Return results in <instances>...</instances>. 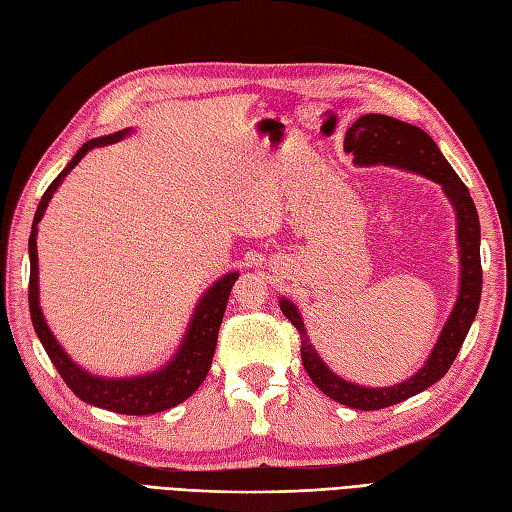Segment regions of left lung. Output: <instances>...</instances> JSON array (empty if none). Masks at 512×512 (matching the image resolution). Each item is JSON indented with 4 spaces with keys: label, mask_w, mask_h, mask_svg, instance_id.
<instances>
[{
    "label": "left lung",
    "mask_w": 512,
    "mask_h": 512,
    "mask_svg": "<svg viewBox=\"0 0 512 512\" xmlns=\"http://www.w3.org/2000/svg\"><path fill=\"white\" fill-rule=\"evenodd\" d=\"M344 149L355 153L357 166H396L409 173H417L441 186L443 194L454 207L456 214V240H458V257H461V277H458V296L445 320L443 329L435 348L430 350L413 376L391 387H365L350 383L346 378L337 376L326 365L318 350L309 342L303 316L290 298L281 296L279 307L283 316L290 320L300 333V357L316 387L333 398L339 404H346L350 409L359 411H378L385 406L398 404L415 393L435 385L439 378L445 376L454 363L458 350H461L471 322H474L480 292H482V268H480V220L476 205L471 201L465 183L454 173V168L439 151L437 142L432 140L424 129L411 123L393 119L387 114H363L352 123L346 131Z\"/></svg>",
    "instance_id": "1"
}]
</instances>
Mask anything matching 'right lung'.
Segmentation results:
<instances>
[{"label":"right lung","mask_w":512,"mask_h":512,"mask_svg":"<svg viewBox=\"0 0 512 512\" xmlns=\"http://www.w3.org/2000/svg\"><path fill=\"white\" fill-rule=\"evenodd\" d=\"M129 134H131V127L116 131V134H108V136L84 142L82 149L73 155V160L64 166L62 173L51 181V186L45 190L41 203L36 207L30 244H28L30 248V316H32L34 331L38 339H41V344L49 355L51 363L56 365L62 381L69 385V389L77 398L112 413L153 415L166 409H173V406L188 400L205 381L209 368H212V359H214L216 342H218V329H220L222 316H225L231 287L240 274L229 272L225 277H220L216 283H212V287H207L205 294L194 307L186 335H183L177 352L170 357L166 365H162V368L155 372L129 376V378L125 376L106 378V376L90 374L84 368H80V365H77L58 344L54 333H51L47 320L43 316L41 300H38L36 235H38V222H41V218L45 216V209L51 201V196L56 194L64 177H67L71 170L80 164V160L90 149L114 144L127 138Z\"/></svg>","instance_id":"add662e5"}]
</instances>
